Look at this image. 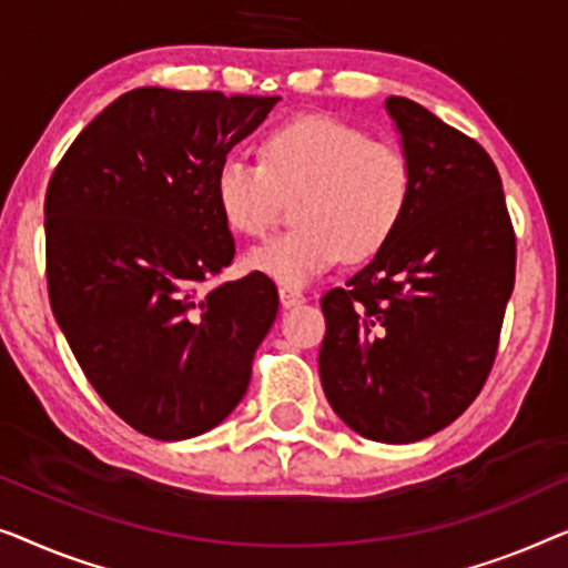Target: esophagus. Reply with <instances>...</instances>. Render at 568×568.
I'll use <instances>...</instances> for the list:
<instances>
[{"instance_id": "obj_1", "label": "esophagus", "mask_w": 568, "mask_h": 568, "mask_svg": "<svg viewBox=\"0 0 568 568\" xmlns=\"http://www.w3.org/2000/svg\"><path fill=\"white\" fill-rule=\"evenodd\" d=\"M303 301H306V293L298 291V287H293V285H281V303H283L285 308H291V306H301Z\"/></svg>"}]
</instances>
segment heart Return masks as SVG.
I'll list each match as a JSON object with an SVG mask.
<instances>
[{"label":"heart","instance_id":"1","mask_svg":"<svg viewBox=\"0 0 568 568\" xmlns=\"http://www.w3.org/2000/svg\"><path fill=\"white\" fill-rule=\"evenodd\" d=\"M215 205L231 231L265 236L283 195H298V226L246 254V267L283 285H306L345 257L367 260L390 242L412 203L409 156L334 115H303L262 141V162L226 156Z\"/></svg>","mask_w":568,"mask_h":568}]
</instances>
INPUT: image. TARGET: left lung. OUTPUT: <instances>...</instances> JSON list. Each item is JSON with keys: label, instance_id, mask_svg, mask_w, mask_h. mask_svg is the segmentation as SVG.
I'll return each mask as SVG.
<instances>
[{"label": "left lung", "instance_id": "obj_1", "mask_svg": "<svg viewBox=\"0 0 568 568\" xmlns=\"http://www.w3.org/2000/svg\"><path fill=\"white\" fill-rule=\"evenodd\" d=\"M386 110L412 164V203L371 265L322 298L318 375L347 427L398 445L440 433L484 388L517 246L481 143L406 98Z\"/></svg>", "mask_w": 568, "mask_h": 568}]
</instances>
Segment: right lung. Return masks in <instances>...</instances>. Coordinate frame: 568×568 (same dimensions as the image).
I'll return each mask as SVG.
<instances>
[{"label": "right lung", "instance_id": "1", "mask_svg": "<svg viewBox=\"0 0 568 568\" xmlns=\"http://www.w3.org/2000/svg\"><path fill=\"white\" fill-rule=\"evenodd\" d=\"M281 98L139 87L77 135L45 190L55 322L87 381L154 440L234 412L277 316L262 273L203 287L234 260L215 170Z\"/></svg>", "mask_w": 568, "mask_h": 568}]
</instances>
